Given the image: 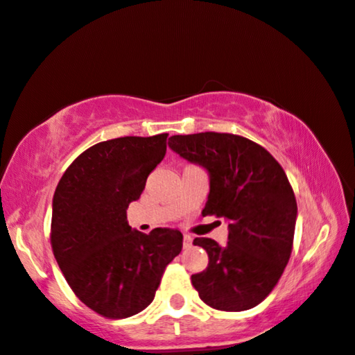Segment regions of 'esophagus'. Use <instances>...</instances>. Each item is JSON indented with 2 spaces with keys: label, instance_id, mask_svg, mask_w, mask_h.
Here are the masks:
<instances>
[{
  "label": "esophagus",
  "instance_id": "34e87169",
  "mask_svg": "<svg viewBox=\"0 0 355 355\" xmlns=\"http://www.w3.org/2000/svg\"><path fill=\"white\" fill-rule=\"evenodd\" d=\"M191 244H192V236L191 235H184L183 236V248L188 249V248H191Z\"/></svg>",
  "mask_w": 355,
  "mask_h": 355
}]
</instances>
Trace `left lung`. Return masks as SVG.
<instances>
[{
  "label": "left lung",
  "instance_id": "left-lung-1",
  "mask_svg": "<svg viewBox=\"0 0 355 355\" xmlns=\"http://www.w3.org/2000/svg\"><path fill=\"white\" fill-rule=\"evenodd\" d=\"M169 148L209 177L202 214L228 222V241L196 238L208 254L205 271L191 282L209 307L254 309L272 291L291 255L297 205L274 156L245 137L227 133L172 136Z\"/></svg>",
  "mask_w": 355,
  "mask_h": 355
}]
</instances>
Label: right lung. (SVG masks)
I'll use <instances>...</instances> for the list:
<instances>
[{
  "label": "right lung",
  "mask_w": 355,
  "mask_h": 355,
  "mask_svg": "<svg viewBox=\"0 0 355 355\" xmlns=\"http://www.w3.org/2000/svg\"><path fill=\"white\" fill-rule=\"evenodd\" d=\"M167 136L117 137L87 148L53 196V254L76 297L101 316L119 320L147 309L182 252L177 228L147 235L127 220L128 205L164 158Z\"/></svg>",
  "instance_id": "obj_1"
}]
</instances>
